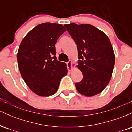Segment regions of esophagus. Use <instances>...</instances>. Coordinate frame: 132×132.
<instances>
[{"mask_svg":"<svg viewBox=\"0 0 132 132\" xmlns=\"http://www.w3.org/2000/svg\"><path fill=\"white\" fill-rule=\"evenodd\" d=\"M66 64H67V66H68V71H72V61H71V60H69V61L67 62L66 63Z\"/></svg>","mask_w":132,"mask_h":132,"instance_id":"1","label":"esophagus"}]
</instances>
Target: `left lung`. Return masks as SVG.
Listing matches in <instances>:
<instances>
[{
    "label": "left lung",
    "instance_id": "8db88e82",
    "mask_svg": "<svg viewBox=\"0 0 132 132\" xmlns=\"http://www.w3.org/2000/svg\"><path fill=\"white\" fill-rule=\"evenodd\" d=\"M77 45L78 65L83 79L76 82V90L91 97L98 94L109 82L114 68L115 54L108 37L90 24L65 25Z\"/></svg>",
    "mask_w": 132,
    "mask_h": 132
}]
</instances>
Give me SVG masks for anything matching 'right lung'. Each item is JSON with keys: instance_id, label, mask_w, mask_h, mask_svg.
<instances>
[{"instance_id": "right-lung-1", "label": "right lung", "mask_w": 132, "mask_h": 132, "mask_svg": "<svg viewBox=\"0 0 132 132\" xmlns=\"http://www.w3.org/2000/svg\"><path fill=\"white\" fill-rule=\"evenodd\" d=\"M66 31L60 24L44 23L29 31L23 39L17 53L22 77L36 94L53 95L60 81L68 73L66 63L57 61L55 44Z\"/></svg>"}]
</instances>
